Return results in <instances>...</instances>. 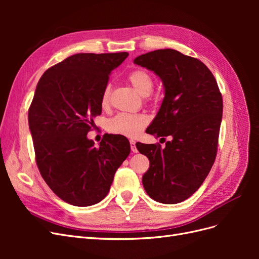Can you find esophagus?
Here are the masks:
<instances>
[{"label": "esophagus", "mask_w": 259, "mask_h": 259, "mask_svg": "<svg viewBox=\"0 0 259 259\" xmlns=\"http://www.w3.org/2000/svg\"><path fill=\"white\" fill-rule=\"evenodd\" d=\"M130 144H131L132 151H133V152H137V148H136V142H135V140L131 139V140H130Z\"/></svg>", "instance_id": "obj_1"}]
</instances>
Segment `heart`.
<instances>
[{
  "label": "heart",
  "instance_id": "b5f03b06",
  "mask_svg": "<svg viewBox=\"0 0 259 259\" xmlns=\"http://www.w3.org/2000/svg\"><path fill=\"white\" fill-rule=\"evenodd\" d=\"M128 81L134 90L142 96L150 95L153 90L152 77L143 70H136L128 75ZM109 95L110 89L109 86L101 94L100 105L101 108H107L109 105ZM148 123L147 116L144 114L133 113H119L108 122V131L112 134L122 135L126 137H135L144 130Z\"/></svg>",
  "mask_w": 259,
  "mask_h": 259
}]
</instances>
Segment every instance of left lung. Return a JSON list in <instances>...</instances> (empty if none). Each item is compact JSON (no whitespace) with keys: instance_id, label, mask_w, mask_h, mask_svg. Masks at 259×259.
<instances>
[{"instance_id":"obj_1","label":"left lung","mask_w":259,"mask_h":259,"mask_svg":"<svg viewBox=\"0 0 259 259\" xmlns=\"http://www.w3.org/2000/svg\"><path fill=\"white\" fill-rule=\"evenodd\" d=\"M134 64L158 75L164 98L146 132L170 136L165 148L136 144L150 166L143 176L147 194L163 204L183 202L197 191L213 166L223 117V98L209 69L175 50H156Z\"/></svg>"}]
</instances>
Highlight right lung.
Returning a JSON list of instances; mask_svg holds the SVG:
<instances>
[{
    "mask_svg": "<svg viewBox=\"0 0 259 259\" xmlns=\"http://www.w3.org/2000/svg\"><path fill=\"white\" fill-rule=\"evenodd\" d=\"M127 56L75 54L46 70L36 85L28 117L37 167L53 192L71 205L104 200L131 152L125 137L107 135L96 147L86 136L101 114L109 74Z\"/></svg>",
    "mask_w": 259,
    "mask_h": 259,
    "instance_id": "right-lung-1",
    "label": "right lung"
}]
</instances>
